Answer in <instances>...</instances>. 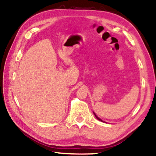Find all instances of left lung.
I'll return each mask as SVG.
<instances>
[{"mask_svg": "<svg viewBox=\"0 0 156 156\" xmlns=\"http://www.w3.org/2000/svg\"><path fill=\"white\" fill-rule=\"evenodd\" d=\"M94 115H95V116H96V117H97V119H98V120H99V121H102V120H101V119H99V117H98V116H97V115H96V114H94Z\"/></svg>", "mask_w": 156, "mask_h": 156, "instance_id": "8db88e82", "label": "left lung"}]
</instances>
